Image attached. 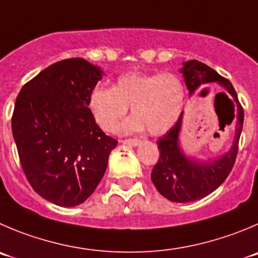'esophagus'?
Listing matches in <instances>:
<instances>
[{"instance_id": "esophagus-1", "label": "esophagus", "mask_w": 258, "mask_h": 258, "mask_svg": "<svg viewBox=\"0 0 258 258\" xmlns=\"http://www.w3.org/2000/svg\"><path fill=\"white\" fill-rule=\"evenodd\" d=\"M122 144H126V146H138L139 143H141V141L139 139H124V141H121Z\"/></svg>"}]
</instances>
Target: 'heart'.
I'll list each match as a JSON object with an SVG mask.
<instances>
[{
    "label": "heart",
    "instance_id": "heart-1",
    "mask_svg": "<svg viewBox=\"0 0 258 258\" xmlns=\"http://www.w3.org/2000/svg\"><path fill=\"white\" fill-rule=\"evenodd\" d=\"M185 86L177 75L129 72L119 76L112 87L96 86L90 91L87 106L96 124L106 133L115 131L131 106L132 115L120 124V133L147 127L153 136L166 133L182 111Z\"/></svg>",
    "mask_w": 258,
    "mask_h": 258
}]
</instances>
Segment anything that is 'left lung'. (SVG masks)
<instances>
[{"label": "left lung", "mask_w": 258, "mask_h": 258, "mask_svg": "<svg viewBox=\"0 0 258 258\" xmlns=\"http://www.w3.org/2000/svg\"><path fill=\"white\" fill-rule=\"evenodd\" d=\"M180 72L185 78L190 96H192L203 85L214 82L219 83L225 90L224 92L219 94L227 96L233 106V119H235L234 141L232 147L225 153L214 158L200 161L185 154L180 146L183 112H181L177 122L157 142L159 158L152 170V182L154 183L158 192L170 201L190 203V201L200 200L217 190L230 173L237 157L244 114L232 83L215 72L209 66L195 59L187 60L182 63ZM234 102L237 108L234 106Z\"/></svg>", "instance_id": "left-lung-1"}]
</instances>
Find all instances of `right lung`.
Segmentation results:
<instances>
[{
  "mask_svg": "<svg viewBox=\"0 0 258 258\" xmlns=\"http://www.w3.org/2000/svg\"><path fill=\"white\" fill-rule=\"evenodd\" d=\"M102 75L82 58L60 60L29 81L15 102L12 136L24 173L41 198L59 207L90 198L117 144L87 106Z\"/></svg>",
  "mask_w": 258,
  "mask_h": 258,
  "instance_id": "1",
  "label": "right lung"
}]
</instances>
